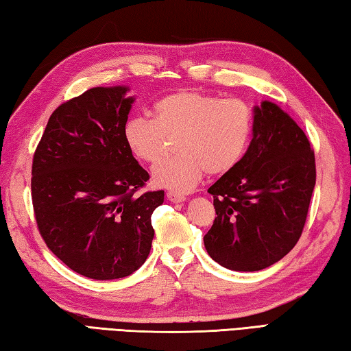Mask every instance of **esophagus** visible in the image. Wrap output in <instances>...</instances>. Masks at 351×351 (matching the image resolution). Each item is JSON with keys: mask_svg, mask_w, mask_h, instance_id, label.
<instances>
[{"mask_svg": "<svg viewBox=\"0 0 351 351\" xmlns=\"http://www.w3.org/2000/svg\"><path fill=\"white\" fill-rule=\"evenodd\" d=\"M167 199L173 204H180L185 201V196H182L181 193H176V191H167Z\"/></svg>", "mask_w": 351, "mask_h": 351, "instance_id": "esophagus-1", "label": "esophagus"}]
</instances>
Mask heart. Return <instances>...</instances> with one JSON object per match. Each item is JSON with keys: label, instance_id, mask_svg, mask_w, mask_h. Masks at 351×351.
I'll use <instances>...</instances> for the list:
<instances>
[{"label": "heart", "instance_id": "b5f03b06", "mask_svg": "<svg viewBox=\"0 0 351 351\" xmlns=\"http://www.w3.org/2000/svg\"><path fill=\"white\" fill-rule=\"evenodd\" d=\"M252 129L250 106L237 99H221L184 89L154 103L152 120L130 117L123 128L129 152L155 164L175 140L176 156L156 164L152 180L158 187L189 191L205 171L222 175L240 161Z\"/></svg>", "mask_w": 351, "mask_h": 351}]
</instances>
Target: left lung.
I'll use <instances>...</instances> for the list:
<instances>
[{
    "mask_svg": "<svg viewBox=\"0 0 351 351\" xmlns=\"http://www.w3.org/2000/svg\"><path fill=\"white\" fill-rule=\"evenodd\" d=\"M317 181L306 134L272 101L254 108L252 140L234 167L208 189L216 219L204 236L210 257L231 271L277 263L303 232Z\"/></svg>",
    "mask_w": 351,
    "mask_h": 351,
    "instance_id": "8db88e82",
    "label": "left lung"
}]
</instances>
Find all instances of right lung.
Returning a JSON list of instances; mask_svg holds the SVG:
<instances>
[{
	"label": "right lung",
	"mask_w": 351,
	"mask_h": 351,
	"mask_svg": "<svg viewBox=\"0 0 351 351\" xmlns=\"http://www.w3.org/2000/svg\"><path fill=\"white\" fill-rule=\"evenodd\" d=\"M128 86L91 88L54 109L32 166L40 236L70 269L93 280L128 277L146 262L152 213L164 191L138 193L149 180L123 138L132 108Z\"/></svg>",
	"instance_id": "obj_1"
}]
</instances>
